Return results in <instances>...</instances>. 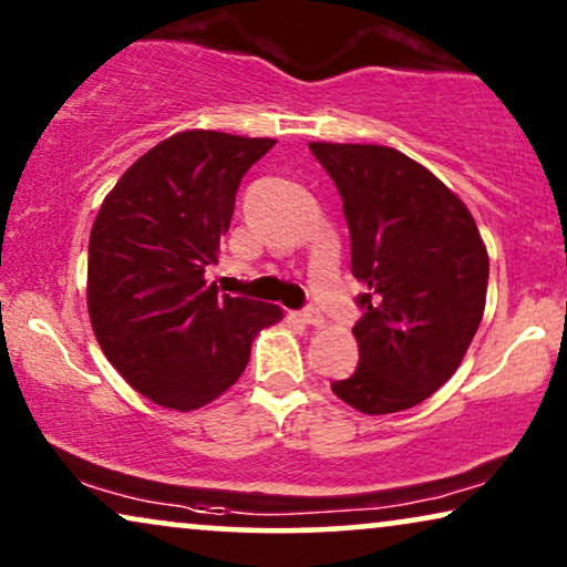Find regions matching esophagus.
I'll return each mask as SVG.
<instances>
[{"label":"esophagus","instance_id":"esophagus-1","mask_svg":"<svg viewBox=\"0 0 567 567\" xmlns=\"http://www.w3.org/2000/svg\"><path fill=\"white\" fill-rule=\"evenodd\" d=\"M299 317H301V322L315 324V328H320V324L324 322V320H322V312H320V309H317V307H307V309H301Z\"/></svg>","mask_w":567,"mask_h":567}]
</instances>
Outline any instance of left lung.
I'll return each instance as SVG.
<instances>
[{
  "label": "left lung",
  "mask_w": 567,
  "mask_h": 567,
  "mask_svg": "<svg viewBox=\"0 0 567 567\" xmlns=\"http://www.w3.org/2000/svg\"><path fill=\"white\" fill-rule=\"evenodd\" d=\"M343 198L359 367L332 392L367 415L423 402L460 367L483 320L487 250L467 206L415 159L377 144L312 142Z\"/></svg>",
  "instance_id": "8db88e82"
}]
</instances>
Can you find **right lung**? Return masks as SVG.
Returning <instances> with one entry per match:
<instances>
[{
	"instance_id": "1",
	"label": "right lung",
	"mask_w": 567,
	"mask_h": 567,
	"mask_svg": "<svg viewBox=\"0 0 567 567\" xmlns=\"http://www.w3.org/2000/svg\"><path fill=\"white\" fill-rule=\"evenodd\" d=\"M276 142L183 131L131 165L90 231L87 309L107 361L144 398L196 410L250 361L255 332L281 320L268 301L206 284L239 181Z\"/></svg>"
}]
</instances>
